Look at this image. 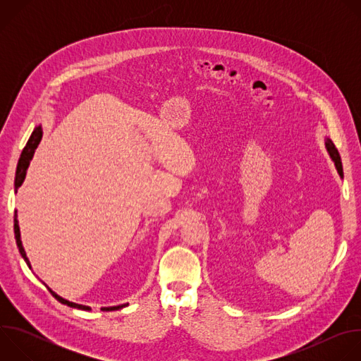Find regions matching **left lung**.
I'll return each instance as SVG.
<instances>
[{"label":"left lung","mask_w":361,"mask_h":361,"mask_svg":"<svg viewBox=\"0 0 361 361\" xmlns=\"http://www.w3.org/2000/svg\"><path fill=\"white\" fill-rule=\"evenodd\" d=\"M324 144H326V149H327V152H329V156H330L331 161H333L334 166H336V170H337L338 176L343 178V166H341V159H340V154H338L337 148L334 147L333 141H331L329 137H326Z\"/></svg>","instance_id":"1"}]
</instances>
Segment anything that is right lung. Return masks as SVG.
<instances>
[{
    "mask_svg": "<svg viewBox=\"0 0 361 361\" xmlns=\"http://www.w3.org/2000/svg\"><path fill=\"white\" fill-rule=\"evenodd\" d=\"M41 138H42V126H41V124H38V126L34 128V131H32V134H31V137H30V140H28L27 145L24 147V149H23V152H21V157H20L18 164H17L16 180H14L16 192L18 191V188L23 185V183H24V180H25L27 170H28V167H30V163H31V160H32V157H34V152H35V149H37V147H38V144H39ZM17 217H18V214H17V210H16V212H14V234H16L17 247H18V250H20V254H21L23 259H24V262H25V263H27V266L32 270L31 263H30L28 257H27V254H25V250H24V247H23V241H21V231H20V224H18V219H17ZM44 284H45V283H44ZM45 287L49 290V293L53 294V295H54L60 302L67 304L68 307H73V308H78V310H84V312H90V310H91V307H90V305H84V304H77V302L68 301V300L63 298L61 295H59L56 291L51 290L47 284H45ZM127 305H128V302H124V304H120V305L102 307L101 310H104V312H114V310H120V308L127 307Z\"/></svg>",
    "mask_w": 361,
    "mask_h": 361,
    "instance_id": "right-lung-1",
    "label": "right lung"
}]
</instances>
